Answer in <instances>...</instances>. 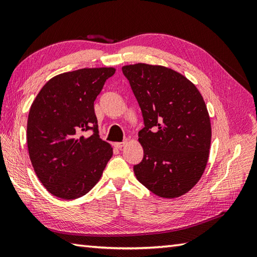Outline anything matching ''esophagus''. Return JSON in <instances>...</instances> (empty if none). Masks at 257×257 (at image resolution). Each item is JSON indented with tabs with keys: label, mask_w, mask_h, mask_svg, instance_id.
<instances>
[{
	"label": "esophagus",
	"mask_w": 257,
	"mask_h": 257,
	"mask_svg": "<svg viewBox=\"0 0 257 257\" xmlns=\"http://www.w3.org/2000/svg\"><path fill=\"white\" fill-rule=\"evenodd\" d=\"M124 145H127V141H123V143H114L113 144V146L116 147V148H118V149H121Z\"/></svg>",
	"instance_id": "1"
}]
</instances>
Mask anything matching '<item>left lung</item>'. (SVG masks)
Returning <instances> with one entry per match:
<instances>
[{"label":"left lung","instance_id":"obj_1","mask_svg":"<svg viewBox=\"0 0 257 257\" xmlns=\"http://www.w3.org/2000/svg\"><path fill=\"white\" fill-rule=\"evenodd\" d=\"M144 117V158L134 171L152 193L178 198L203 174L211 146L209 112L198 88L183 75L158 65L122 67Z\"/></svg>","mask_w":257,"mask_h":257}]
</instances>
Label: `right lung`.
Returning <instances> with one entry per match:
<instances>
[{"instance_id":"add662e5","label":"right lung","mask_w":257,"mask_h":257,"mask_svg":"<svg viewBox=\"0 0 257 257\" xmlns=\"http://www.w3.org/2000/svg\"><path fill=\"white\" fill-rule=\"evenodd\" d=\"M112 67L83 68L50 79L33 101L27 148L36 176L48 192L74 200L99 181L112 148L98 135L94 101ZM91 130L89 138L81 135Z\"/></svg>"}]
</instances>
